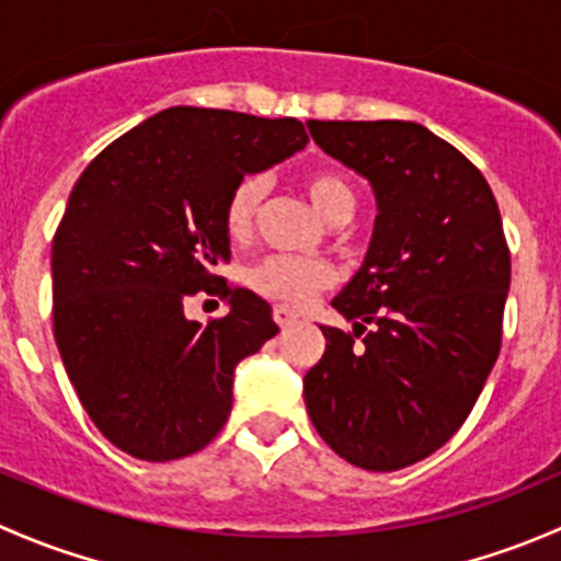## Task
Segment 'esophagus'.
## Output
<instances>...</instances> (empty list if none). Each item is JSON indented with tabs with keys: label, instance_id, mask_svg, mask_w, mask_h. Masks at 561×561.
<instances>
[{
	"label": "esophagus",
	"instance_id": "esophagus-1",
	"mask_svg": "<svg viewBox=\"0 0 561 561\" xmlns=\"http://www.w3.org/2000/svg\"><path fill=\"white\" fill-rule=\"evenodd\" d=\"M274 320L279 322V328H293V325H298V322H301V314H298L296 309L279 304V307H274Z\"/></svg>",
	"mask_w": 561,
	"mask_h": 561
}]
</instances>
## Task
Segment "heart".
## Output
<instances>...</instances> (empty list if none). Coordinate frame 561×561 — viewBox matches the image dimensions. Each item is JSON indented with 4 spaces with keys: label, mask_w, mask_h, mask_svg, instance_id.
Listing matches in <instances>:
<instances>
[{
    "label": "heart",
    "mask_w": 561,
    "mask_h": 561,
    "mask_svg": "<svg viewBox=\"0 0 561 561\" xmlns=\"http://www.w3.org/2000/svg\"><path fill=\"white\" fill-rule=\"evenodd\" d=\"M312 206L320 211L325 222H342L355 211V186L336 171H314L304 179ZM265 197L263 175H247L233 186L225 206V228L233 239H247L257 219L260 203ZM333 268L325 260L314 257H293V254H271L263 263H257L249 274L254 290L263 296L276 298L285 304H307L317 290L333 282Z\"/></svg>",
    "instance_id": "heart-1"
}]
</instances>
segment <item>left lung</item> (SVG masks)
<instances>
[{
	"instance_id": "1",
	"label": "left lung",
	"mask_w": 561,
	"mask_h": 561,
	"mask_svg": "<svg viewBox=\"0 0 561 561\" xmlns=\"http://www.w3.org/2000/svg\"><path fill=\"white\" fill-rule=\"evenodd\" d=\"M328 157L369 181L377 217L331 301L304 377L317 434L344 461L393 472L443 448L500 355L511 252L483 173L415 122H307ZM353 335L362 342L354 344Z\"/></svg>"
}]
</instances>
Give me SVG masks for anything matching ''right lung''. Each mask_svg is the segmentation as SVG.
Segmentation results:
<instances>
[{"label":"right lung","instance_id":"add662e5","mask_svg":"<svg viewBox=\"0 0 561 561\" xmlns=\"http://www.w3.org/2000/svg\"><path fill=\"white\" fill-rule=\"evenodd\" d=\"M307 144L298 118L175 105L76 181L50 252L54 336L83 410L118 450L173 461L225 426L236 366L279 333L257 293L221 285L225 206L244 175ZM197 289L222 291L229 314L190 321L183 301Z\"/></svg>","mask_w":561,"mask_h":561}]
</instances>
